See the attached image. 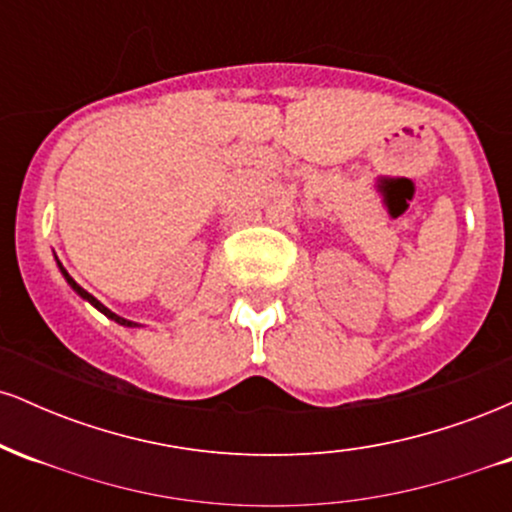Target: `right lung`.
Listing matches in <instances>:
<instances>
[{
  "label": "right lung",
  "instance_id": "add662e5",
  "mask_svg": "<svg viewBox=\"0 0 512 512\" xmlns=\"http://www.w3.org/2000/svg\"><path fill=\"white\" fill-rule=\"evenodd\" d=\"M60 269H62L64 279H67V281H69V286H72V289H74L76 293H79V296H81V298H86V301H88V303H91V305H96V308H98V310H101V313H103V315H108V317H110V320L120 322V325H127V327H132V325H134V322H129V320H125V317L115 315V313H113V310H108V308H105V305H103L101 301H96V298H93V296H91V293H88L86 289H81V286H79V284H76V281L72 279V276H69L67 272H64V267H62V264H60Z\"/></svg>",
  "mask_w": 512,
  "mask_h": 512
}]
</instances>
